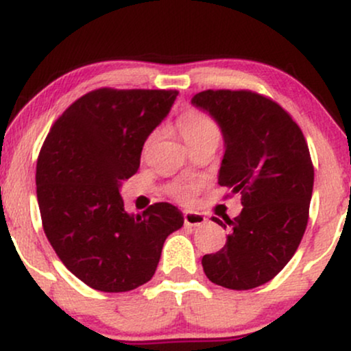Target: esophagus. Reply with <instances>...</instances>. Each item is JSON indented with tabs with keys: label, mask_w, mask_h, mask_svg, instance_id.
<instances>
[{
	"label": "esophagus",
	"mask_w": 351,
	"mask_h": 351,
	"mask_svg": "<svg viewBox=\"0 0 351 351\" xmlns=\"http://www.w3.org/2000/svg\"><path fill=\"white\" fill-rule=\"evenodd\" d=\"M206 216H203L201 213L196 211H184V224L191 228H201L206 224Z\"/></svg>",
	"instance_id": "obj_1"
}]
</instances>
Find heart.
I'll return each mask as SVG.
<instances>
[{
	"label": "heart",
	"mask_w": 351,
	"mask_h": 351,
	"mask_svg": "<svg viewBox=\"0 0 351 351\" xmlns=\"http://www.w3.org/2000/svg\"><path fill=\"white\" fill-rule=\"evenodd\" d=\"M176 127H178L181 138L184 140L188 148L201 142H206V140H216V142L219 140V125L211 115H208L203 110L189 108V110L183 112L176 122ZM196 189H198L196 183H176L170 188V195L178 201H188L195 195Z\"/></svg>",
	"instance_id": "heart-1"
}]
</instances>
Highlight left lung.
<instances>
[{
  "instance_id": "left-lung-1",
  "label": "left lung",
  "mask_w": 351,
  "mask_h": 351,
  "mask_svg": "<svg viewBox=\"0 0 351 351\" xmlns=\"http://www.w3.org/2000/svg\"><path fill=\"white\" fill-rule=\"evenodd\" d=\"M191 104L219 125L224 155L217 183L241 193L244 206L234 219L224 217L231 234L221 251L203 256V271L232 291L259 287L292 259L307 228L313 189L307 142L279 104L256 92L203 90Z\"/></svg>"
}]
</instances>
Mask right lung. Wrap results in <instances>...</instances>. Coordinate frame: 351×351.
I'll return each mask as SVG.
<instances>
[{
	"label": "right lung",
	"mask_w": 351,
	"mask_h": 351,
	"mask_svg": "<svg viewBox=\"0 0 351 351\" xmlns=\"http://www.w3.org/2000/svg\"><path fill=\"white\" fill-rule=\"evenodd\" d=\"M176 95L97 88L66 108L44 140L36 167L44 232L62 264L95 291L128 292L150 280L165 239L183 226L170 203L134 216L120 196Z\"/></svg>",
	"instance_id": "right-lung-1"
}]
</instances>
